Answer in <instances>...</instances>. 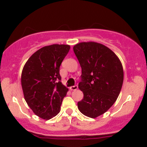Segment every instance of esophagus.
Returning a JSON list of instances; mask_svg holds the SVG:
<instances>
[{"label": "esophagus", "instance_id": "34e87169", "mask_svg": "<svg viewBox=\"0 0 147 147\" xmlns=\"http://www.w3.org/2000/svg\"><path fill=\"white\" fill-rule=\"evenodd\" d=\"M78 88V85H74V86H72V87H69V90H76Z\"/></svg>", "mask_w": 147, "mask_h": 147}]
</instances>
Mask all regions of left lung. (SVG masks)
Masks as SVG:
<instances>
[{"mask_svg":"<svg viewBox=\"0 0 147 147\" xmlns=\"http://www.w3.org/2000/svg\"><path fill=\"white\" fill-rule=\"evenodd\" d=\"M73 50L82 68L79 89L84 97L78 102V109L85 116L96 118L119 96L124 80L122 65L113 51L98 42H80Z\"/></svg>","mask_w":147,"mask_h":147,"instance_id":"1","label":"left lung"}]
</instances>
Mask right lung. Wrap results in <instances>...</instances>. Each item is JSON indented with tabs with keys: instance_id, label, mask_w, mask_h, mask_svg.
Wrapping results in <instances>:
<instances>
[{
	"instance_id": "1",
	"label": "right lung",
	"mask_w": 147,
	"mask_h": 147,
	"mask_svg": "<svg viewBox=\"0 0 147 147\" xmlns=\"http://www.w3.org/2000/svg\"><path fill=\"white\" fill-rule=\"evenodd\" d=\"M69 49L68 45L45 46L32 54L23 67L21 85L25 100L32 112L43 119L60 112L68 91L61 82L60 67Z\"/></svg>"
}]
</instances>
